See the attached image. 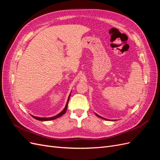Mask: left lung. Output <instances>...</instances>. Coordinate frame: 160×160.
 Listing matches in <instances>:
<instances>
[{
	"instance_id": "8db88e82",
	"label": "left lung",
	"mask_w": 160,
	"mask_h": 160,
	"mask_svg": "<svg viewBox=\"0 0 160 160\" xmlns=\"http://www.w3.org/2000/svg\"><path fill=\"white\" fill-rule=\"evenodd\" d=\"M95 115H96L97 116H98V118H101V119H105V120H109V119H105V118H103V117H101V116H100V115H98V114H96V113H95Z\"/></svg>"
}]
</instances>
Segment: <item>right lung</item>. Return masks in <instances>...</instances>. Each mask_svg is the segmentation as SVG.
<instances>
[{"label": "right lung", "mask_w": 160, "mask_h": 160, "mask_svg": "<svg viewBox=\"0 0 160 160\" xmlns=\"http://www.w3.org/2000/svg\"><path fill=\"white\" fill-rule=\"evenodd\" d=\"M71 93V92L69 95V98H68V99H67V103H66V105H65V107L64 109L62 110V111H61V112L59 113V114H57V115H55V116H53V117H51V118H39V117H36V116H34V115H31V116H32V117L33 118H35V119L39 120V121H50V120L55 119H57V118H58L61 117V116H62V115H64V114L65 113V112H66L67 109V106H68V103H69V101Z\"/></svg>", "instance_id": "add662e5"}]
</instances>
